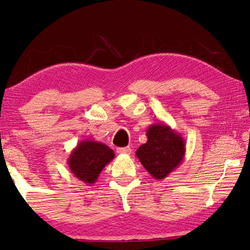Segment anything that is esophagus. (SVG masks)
I'll use <instances>...</instances> for the list:
<instances>
[{"instance_id": "esophagus-1", "label": "esophagus", "mask_w": 250, "mask_h": 250, "mask_svg": "<svg viewBox=\"0 0 250 250\" xmlns=\"http://www.w3.org/2000/svg\"><path fill=\"white\" fill-rule=\"evenodd\" d=\"M117 152L119 154H130L131 153V147L130 146H125V147H118Z\"/></svg>"}]
</instances>
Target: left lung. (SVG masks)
I'll list each match as a JSON object with an SVG mask.
<instances>
[{
  "instance_id": "obj_1",
  "label": "left lung",
  "mask_w": 250,
  "mask_h": 250,
  "mask_svg": "<svg viewBox=\"0 0 250 250\" xmlns=\"http://www.w3.org/2000/svg\"><path fill=\"white\" fill-rule=\"evenodd\" d=\"M147 141L135 152V155L149 174L155 180H163L183 162L185 140L170 125L154 124L146 130Z\"/></svg>"
}]
</instances>
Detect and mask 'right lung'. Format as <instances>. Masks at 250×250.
<instances>
[{
	"instance_id": "add662e5",
	"label": "right lung",
	"mask_w": 250,
	"mask_h": 250,
	"mask_svg": "<svg viewBox=\"0 0 250 250\" xmlns=\"http://www.w3.org/2000/svg\"><path fill=\"white\" fill-rule=\"evenodd\" d=\"M113 158L115 152L108 146L94 140H83L71 151L67 163L75 177L92 185Z\"/></svg>"
}]
</instances>
